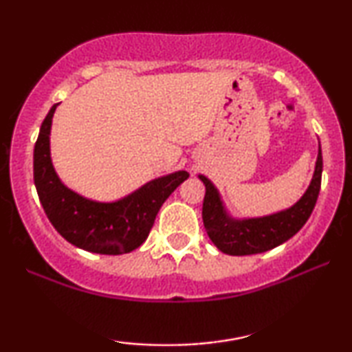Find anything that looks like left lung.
Listing matches in <instances>:
<instances>
[{
    "mask_svg": "<svg viewBox=\"0 0 352 352\" xmlns=\"http://www.w3.org/2000/svg\"><path fill=\"white\" fill-rule=\"evenodd\" d=\"M205 184V199L201 218L206 234L218 250L230 256L264 253L292 239L314 210L322 181V148L319 142V153L314 168V175L301 199L276 213L254 216V218H235L228 211L218 187L205 175H199Z\"/></svg>",
    "mask_w": 352,
    "mask_h": 352,
    "instance_id": "8db88e82",
    "label": "left lung"
}]
</instances>
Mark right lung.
<instances>
[{"label": "right lung", "mask_w": 352, "mask_h": 352, "mask_svg": "<svg viewBox=\"0 0 352 352\" xmlns=\"http://www.w3.org/2000/svg\"><path fill=\"white\" fill-rule=\"evenodd\" d=\"M57 105H52L46 115L33 151V179L46 216L67 242L86 252H133L146 242L158 210L176 187L189 177V173L179 170L155 177L112 201L80 195L62 182L52 165L51 126Z\"/></svg>", "instance_id": "add662e5"}]
</instances>
